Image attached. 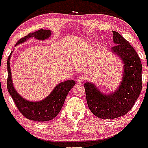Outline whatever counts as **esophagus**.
Wrapping results in <instances>:
<instances>
[{"label":"esophagus","instance_id":"1","mask_svg":"<svg viewBox=\"0 0 148 148\" xmlns=\"http://www.w3.org/2000/svg\"><path fill=\"white\" fill-rule=\"evenodd\" d=\"M85 80V77L83 76V75H78V76L77 77V82H82V81H84Z\"/></svg>","mask_w":148,"mask_h":148}]
</instances>
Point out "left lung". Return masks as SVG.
<instances>
[{
	"label": "left lung",
	"instance_id": "8db88e82",
	"mask_svg": "<svg viewBox=\"0 0 148 148\" xmlns=\"http://www.w3.org/2000/svg\"><path fill=\"white\" fill-rule=\"evenodd\" d=\"M112 51L124 64V77L121 86L114 93L104 95L96 86L87 82L86 99L90 111L101 119H114L124 116L133 108L142 89V64L138 53L119 33L113 31Z\"/></svg>",
	"mask_w": 148,
	"mask_h": 148
}]
</instances>
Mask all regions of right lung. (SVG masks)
I'll list each match as a JSON object with an SVG mask.
<instances>
[{
  "label": "right lung",
  "instance_id": "1",
  "mask_svg": "<svg viewBox=\"0 0 148 148\" xmlns=\"http://www.w3.org/2000/svg\"><path fill=\"white\" fill-rule=\"evenodd\" d=\"M51 31L48 30H38L34 33L28 34L27 35L21 38L16 45L24 42L31 38H35L38 40H45L51 36ZM8 66V80L7 87L9 94L15 103V105L22 115L31 121H48L59 114L62 108L67 94L75 84L73 80L64 81L59 84L48 95V97L39 102H30L21 97L14 88L11 80V72L10 67V56L7 62Z\"/></svg>",
  "mask_w": 148,
  "mask_h": 148
}]
</instances>
